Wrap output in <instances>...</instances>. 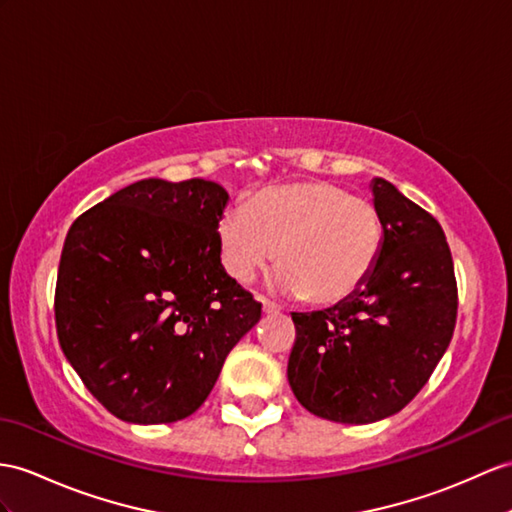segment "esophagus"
Instances as JSON below:
<instances>
[{
  "mask_svg": "<svg viewBox=\"0 0 512 512\" xmlns=\"http://www.w3.org/2000/svg\"><path fill=\"white\" fill-rule=\"evenodd\" d=\"M263 313L265 315H276V313H280V306H276L273 302H267V299H263Z\"/></svg>",
  "mask_w": 512,
  "mask_h": 512,
  "instance_id": "esophagus-1",
  "label": "esophagus"
}]
</instances>
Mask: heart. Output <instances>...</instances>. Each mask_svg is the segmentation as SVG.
<instances>
[{
  "label": "heart",
  "mask_w": 512,
  "mask_h": 512,
  "mask_svg": "<svg viewBox=\"0 0 512 512\" xmlns=\"http://www.w3.org/2000/svg\"><path fill=\"white\" fill-rule=\"evenodd\" d=\"M228 276L249 284L273 258V286L310 304L332 306L367 282L382 249V223L367 199L326 180L258 191L217 223Z\"/></svg>",
  "instance_id": "b5f03b06"
}]
</instances>
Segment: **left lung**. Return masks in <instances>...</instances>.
I'll use <instances>...</instances> for the list:
<instances>
[{
  "instance_id": "obj_1",
  "label": "left lung",
  "mask_w": 512,
  "mask_h": 512,
  "mask_svg": "<svg viewBox=\"0 0 512 512\" xmlns=\"http://www.w3.org/2000/svg\"><path fill=\"white\" fill-rule=\"evenodd\" d=\"M382 249L371 276L345 302L291 313V391L308 413L373 423L413 400L439 365L456 326V280L443 228L430 213L373 178Z\"/></svg>"
}]
</instances>
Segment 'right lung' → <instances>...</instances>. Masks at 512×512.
Segmentation results:
<instances>
[{"mask_svg": "<svg viewBox=\"0 0 512 512\" xmlns=\"http://www.w3.org/2000/svg\"><path fill=\"white\" fill-rule=\"evenodd\" d=\"M217 182L139 180L80 215L56 282L62 354L112 415L154 426L206 402L260 304L221 265Z\"/></svg>", "mask_w": 512, "mask_h": 512, "instance_id": "right-lung-1", "label": "right lung"}]
</instances>
